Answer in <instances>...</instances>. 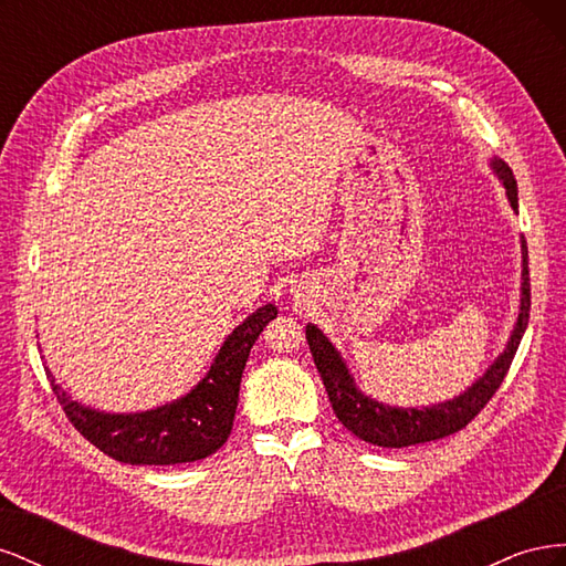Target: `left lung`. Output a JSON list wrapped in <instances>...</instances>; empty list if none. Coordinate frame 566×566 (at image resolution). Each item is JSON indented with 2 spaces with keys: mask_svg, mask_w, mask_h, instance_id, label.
Returning a JSON list of instances; mask_svg holds the SVG:
<instances>
[{
  "mask_svg": "<svg viewBox=\"0 0 566 566\" xmlns=\"http://www.w3.org/2000/svg\"><path fill=\"white\" fill-rule=\"evenodd\" d=\"M491 167L505 186V196L512 205V210L517 212V181L512 177V169L501 158H493ZM528 252L526 241L522 238V302L515 331H512L507 339V347L499 358H495L482 378L462 391L460 397L443 403H432L427 408H394L366 397V394L356 387L347 364L342 361V356L333 347V342L325 337L314 323L306 325V342H310L314 364L321 373V380L325 385V391H328V399L333 403L337 420L345 424L352 434L373 443V447L403 449L455 434L468 422H472L474 416H479V410L489 403L495 389L505 380L512 358H515L522 335L528 325Z\"/></svg>",
  "mask_w": 566,
  "mask_h": 566,
  "instance_id": "obj_1",
  "label": "left lung"
}]
</instances>
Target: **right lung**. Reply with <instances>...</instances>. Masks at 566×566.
<instances>
[{"label": "right lung", "instance_id": "add662e5", "mask_svg": "<svg viewBox=\"0 0 566 566\" xmlns=\"http://www.w3.org/2000/svg\"><path fill=\"white\" fill-rule=\"evenodd\" d=\"M276 314L273 304L260 306L227 337L208 375L186 397L144 413H104L87 408L67 397L49 368L46 375L65 418L106 455L129 465H179L202 460L229 439L250 349Z\"/></svg>", "mask_w": 566, "mask_h": 566}]
</instances>
